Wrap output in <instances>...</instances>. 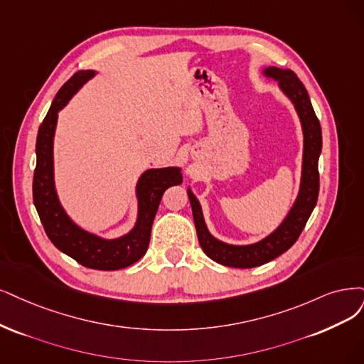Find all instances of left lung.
<instances>
[{"label": "left lung", "instance_id": "1", "mask_svg": "<svg viewBox=\"0 0 364 364\" xmlns=\"http://www.w3.org/2000/svg\"><path fill=\"white\" fill-rule=\"evenodd\" d=\"M262 75L265 77H272L277 80L279 88L292 102L295 111H297L300 118L304 138L300 191L292 208L287 214L285 220L277 226V230L262 238L261 241H258V243L246 246L228 245L218 238H214L205 225L203 208H200L199 200L196 199L191 189L187 191L200 247H203L208 258L226 267H258L273 261L279 255L287 252L300 237L318 200V159L322 148V134L319 119L315 115L307 90L292 70L279 69V67H267V69L262 70Z\"/></svg>", "mask_w": 364, "mask_h": 364}]
</instances>
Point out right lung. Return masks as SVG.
<instances>
[{
    "label": "right lung",
    "instance_id": "1",
    "mask_svg": "<svg viewBox=\"0 0 364 364\" xmlns=\"http://www.w3.org/2000/svg\"><path fill=\"white\" fill-rule=\"evenodd\" d=\"M96 72L80 70L60 88L49 111L38 127L36 156L37 164L33 180V199L46 235L58 250L69 255L80 265L94 270H121L139 261L150 245L151 226L160 199L171 186L183 183L177 166L146 169L138 180V219L133 230L123 237L106 240L77 226L64 211L53 180V136L58 112L69 103L73 94Z\"/></svg>",
    "mask_w": 364,
    "mask_h": 364
}]
</instances>
